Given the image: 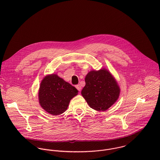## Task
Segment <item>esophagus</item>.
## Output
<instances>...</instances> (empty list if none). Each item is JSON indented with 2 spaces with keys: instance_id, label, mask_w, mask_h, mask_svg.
<instances>
[{
  "instance_id": "obj_1",
  "label": "esophagus",
  "mask_w": 160,
  "mask_h": 160,
  "mask_svg": "<svg viewBox=\"0 0 160 160\" xmlns=\"http://www.w3.org/2000/svg\"><path fill=\"white\" fill-rule=\"evenodd\" d=\"M76 89L79 91H81V86L80 85V84H78V85H76Z\"/></svg>"
}]
</instances>
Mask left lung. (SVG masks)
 Masks as SVG:
<instances>
[{
    "mask_svg": "<svg viewBox=\"0 0 160 160\" xmlns=\"http://www.w3.org/2000/svg\"><path fill=\"white\" fill-rule=\"evenodd\" d=\"M85 81L81 94L90 107L97 111L107 110L119 97V88L106 69L91 71L86 76Z\"/></svg>",
    "mask_w": 160,
    "mask_h": 160,
    "instance_id": "left-lung-1",
    "label": "left lung"
}]
</instances>
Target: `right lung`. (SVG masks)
Listing matches in <instances>:
<instances>
[{"instance_id": "right-lung-1", "label": "right lung", "mask_w": 160, "mask_h": 160, "mask_svg": "<svg viewBox=\"0 0 160 160\" xmlns=\"http://www.w3.org/2000/svg\"><path fill=\"white\" fill-rule=\"evenodd\" d=\"M78 93L74 87L53 74L46 76L41 83L39 103L47 112L58 115L67 110L71 99Z\"/></svg>"}]
</instances>
